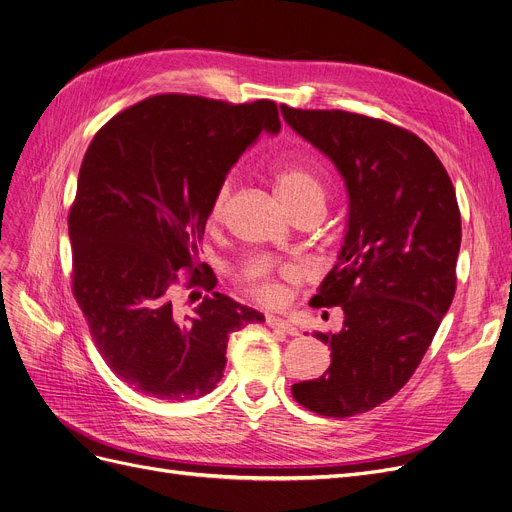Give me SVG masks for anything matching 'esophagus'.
<instances>
[{"mask_svg": "<svg viewBox=\"0 0 512 512\" xmlns=\"http://www.w3.org/2000/svg\"><path fill=\"white\" fill-rule=\"evenodd\" d=\"M267 325L273 327V330H277V332L288 334V336H298V334H300L296 325H292V323H288V321H283V319H279V317H273V315L267 317Z\"/></svg>", "mask_w": 512, "mask_h": 512, "instance_id": "1", "label": "esophagus"}]
</instances>
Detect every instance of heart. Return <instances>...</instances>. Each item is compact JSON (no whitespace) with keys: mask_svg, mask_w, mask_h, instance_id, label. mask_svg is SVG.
<instances>
[{"mask_svg":"<svg viewBox=\"0 0 512 512\" xmlns=\"http://www.w3.org/2000/svg\"><path fill=\"white\" fill-rule=\"evenodd\" d=\"M277 189L281 199L288 203V208L294 212L306 203H323L325 206V189L321 185V180L304 168H283L277 172ZM233 185L235 180L233 176L224 178L220 185L216 187L212 201H210V210H208V220L210 224H218L227 216L231 195H233ZM239 285L243 292L248 294L252 300H256L262 306H283L288 302L290 290L288 283H298L300 281V271L292 264H285L279 271H271L262 264H252V267L243 269L239 273Z\"/></svg>","mask_w":512,"mask_h":512,"instance_id":"b5f03b06","label":"heart"}]
</instances>
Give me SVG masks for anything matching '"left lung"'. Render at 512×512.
Returning a JSON list of instances; mask_svg holds the SVG:
<instances>
[{
	"mask_svg": "<svg viewBox=\"0 0 512 512\" xmlns=\"http://www.w3.org/2000/svg\"><path fill=\"white\" fill-rule=\"evenodd\" d=\"M283 119L334 161L349 224L315 306H342L323 376L292 386L319 416L349 418L395 397L431 346L456 294L462 239L452 178L414 132L349 111L292 109Z\"/></svg>",
	"mask_w": 512,
	"mask_h": 512,
	"instance_id": "1",
	"label": "left lung"
}]
</instances>
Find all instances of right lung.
<instances>
[{
    "label": "right lung",
    "instance_id": "add662e5",
    "mask_svg": "<svg viewBox=\"0 0 512 512\" xmlns=\"http://www.w3.org/2000/svg\"><path fill=\"white\" fill-rule=\"evenodd\" d=\"M264 130H281L273 100L155 94L111 117L81 161L69 210L71 290L102 359L142 395H208L227 365L229 334L264 321L214 292L216 275L197 260L216 187ZM182 289L192 299L207 292L193 316L179 309Z\"/></svg>",
    "mask_w": 512,
    "mask_h": 512
}]
</instances>
